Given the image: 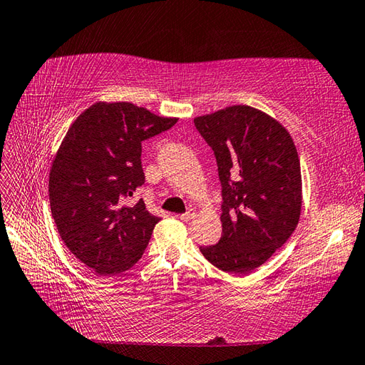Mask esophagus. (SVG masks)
<instances>
[{
  "instance_id": "esophagus-1",
  "label": "esophagus",
  "mask_w": 365,
  "mask_h": 365,
  "mask_svg": "<svg viewBox=\"0 0 365 365\" xmlns=\"http://www.w3.org/2000/svg\"><path fill=\"white\" fill-rule=\"evenodd\" d=\"M195 216H196V212L192 210V208H190L188 212H185L183 215H180V220L182 221H191L192 218H195Z\"/></svg>"
}]
</instances>
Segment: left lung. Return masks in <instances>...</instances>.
I'll list each match as a JSON object with an SVG mask.
<instances>
[{
	"mask_svg": "<svg viewBox=\"0 0 365 365\" xmlns=\"http://www.w3.org/2000/svg\"><path fill=\"white\" fill-rule=\"evenodd\" d=\"M195 125L215 153L222 195V235L199 250L216 268L247 274L290 238L299 221L297 147L281 123L246 105L200 115Z\"/></svg>",
	"mask_w": 365,
	"mask_h": 365,
	"instance_id": "1",
	"label": "left lung"
}]
</instances>
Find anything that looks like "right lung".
Segmentation results:
<instances>
[{
    "mask_svg": "<svg viewBox=\"0 0 365 365\" xmlns=\"http://www.w3.org/2000/svg\"><path fill=\"white\" fill-rule=\"evenodd\" d=\"M177 119L133 103L98 102L68 128L50 170V207L61 238L100 276L130 269L143 257L158 216L143 199L127 200L145 182L143 141Z\"/></svg>",
    "mask_w": 365,
    "mask_h": 365,
    "instance_id": "obj_1",
    "label": "right lung"
}]
</instances>
